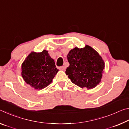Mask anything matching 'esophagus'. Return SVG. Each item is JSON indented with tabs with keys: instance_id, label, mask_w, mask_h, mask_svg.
<instances>
[{
	"instance_id": "1",
	"label": "esophagus",
	"mask_w": 129,
	"mask_h": 129,
	"mask_svg": "<svg viewBox=\"0 0 129 129\" xmlns=\"http://www.w3.org/2000/svg\"><path fill=\"white\" fill-rule=\"evenodd\" d=\"M60 69L61 70H62V71H65V66L61 67H60Z\"/></svg>"
}]
</instances>
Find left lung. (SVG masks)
I'll return each instance as SVG.
<instances>
[{
  "mask_svg": "<svg viewBox=\"0 0 129 129\" xmlns=\"http://www.w3.org/2000/svg\"><path fill=\"white\" fill-rule=\"evenodd\" d=\"M69 66L65 71L71 81L80 88L91 89L101 82L105 67L101 56L91 47H76L67 55Z\"/></svg>",
  "mask_w": 129,
  "mask_h": 129,
  "instance_id": "obj_1",
  "label": "left lung"
}]
</instances>
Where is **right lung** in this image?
<instances>
[{
  "label": "right lung",
  "instance_id": "obj_1",
  "mask_svg": "<svg viewBox=\"0 0 129 129\" xmlns=\"http://www.w3.org/2000/svg\"><path fill=\"white\" fill-rule=\"evenodd\" d=\"M46 50L32 52L21 65V76L27 84L40 90L49 85L58 71Z\"/></svg>",
  "mask_w": 129,
  "mask_h": 129
}]
</instances>
